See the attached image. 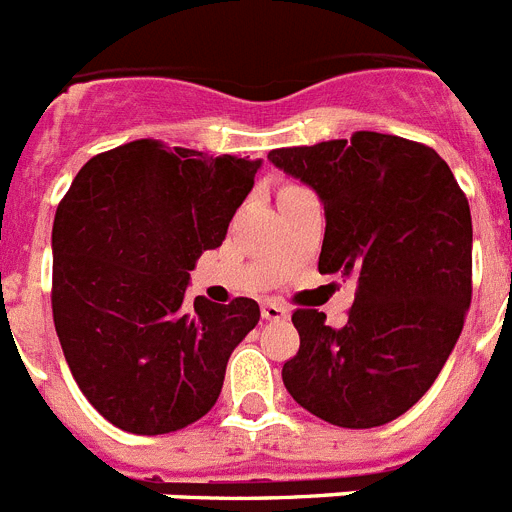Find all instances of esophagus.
I'll list each match as a JSON object with an SVG mask.
<instances>
[{
    "mask_svg": "<svg viewBox=\"0 0 512 512\" xmlns=\"http://www.w3.org/2000/svg\"><path fill=\"white\" fill-rule=\"evenodd\" d=\"M261 316H264L266 321H282V318L290 316V310H287L285 305H279V303H272V300H266V303L261 305Z\"/></svg>",
    "mask_w": 512,
    "mask_h": 512,
    "instance_id": "1",
    "label": "esophagus"
}]
</instances>
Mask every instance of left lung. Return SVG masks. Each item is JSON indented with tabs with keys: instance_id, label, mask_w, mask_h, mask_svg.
<instances>
[{
	"instance_id": "obj_1",
	"label": "left lung",
	"mask_w": 512,
	"mask_h": 512,
	"mask_svg": "<svg viewBox=\"0 0 512 512\" xmlns=\"http://www.w3.org/2000/svg\"><path fill=\"white\" fill-rule=\"evenodd\" d=\"M308 183L326 212L318 272L355 277L342 329L298 308L290 396L323 422L368 430L409 412L456 347L471 305L469 199L422 142L355 131L269 152Z\"/></svg>"
}]
</instances>
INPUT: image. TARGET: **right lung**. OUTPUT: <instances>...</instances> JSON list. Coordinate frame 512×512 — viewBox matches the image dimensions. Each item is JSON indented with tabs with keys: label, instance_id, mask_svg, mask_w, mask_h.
Returning <instances> with one entry per match:
<instances>
[{
	"label": "right lung",
	"instance_id": "1",
	"mask_svg": "<svg viewBox=\"0 0 512 512\" xmlns=\"http://www.w3.org/2000/svg\"><path fill=\"white\" fill-rule=\"evenodd\" d=\"M261 160L134 139L90 157L56 207L51 310L85 399L111 425L165 435L217 401L259 303L183 305L202 251L222 246Z\"/></svg>",
	"mask_w": 512,
	"mask_h": 512
}]
</instances>
